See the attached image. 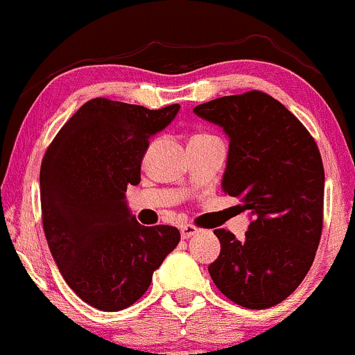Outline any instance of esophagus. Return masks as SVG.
I'll return each instance as SVG.
<instances>
[{"instance_id":"1","label":"esophagus","mask_w":355,"mask_h":355,"mask_svg":"<svg viewBox=\"0 0 355 355\" xmlns=\"http://www.w3.org/2000/svg\"><path fill=\"white\" fill-rule=\"evenodd\" d=\"M197 232H198L197 225H193V224H182L180 225V234L184 239H189V237L196 236Z\"/></svg>"}]
</instances>
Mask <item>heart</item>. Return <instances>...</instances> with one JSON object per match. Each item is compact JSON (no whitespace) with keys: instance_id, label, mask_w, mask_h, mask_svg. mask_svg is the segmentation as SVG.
I'll return each instance as SVG.
<instances>
[{"instance_id":"obj_1","label":"heart","mask_w":355,"mask_h":355,"mask_svg":"<svg viewBox=\"0 0 355 355\" xmlns=\"http://www.w3.org/2000/svg\"><path fill=\"white\" fill-rule=\"evenodd\" d=\"M204 136H210V135H196L193 138H204Z\"/></svg>"}]
</instances>
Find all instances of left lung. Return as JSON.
Returning a JSON list of instances; mask_svg holds the SVG:
<instances>
[{
	"label": "left lung",
	"mask_w": 355,
	"mask_h": 355,
	"mask_svg": "<svg viewBox=\"0 0 355 355\" xmlns=\"http://www.w3.org/2000/svg\"><path fill=\"white\" fill-rule=\"evenodd\" d=\"M224 128L229 157L222 190L252 222L243 241L216 229L220 254L210 278L229 300L251 310L290 297L315 259L323 227L325 173L313 136L266 92L224 96L193 107Z\"/></svg>",
	"instance_id": "8db88e82"
}]
</instances>
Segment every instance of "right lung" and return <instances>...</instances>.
Returning a JSON list of instances; mask_svg holds the SVG:
<instances>
[{"instance_id":"right-lung-1","label":"right lung","mask_w":355,"mask_h":355,"mask_svg":"<svg viewBox=\"0 0 355 355\" xmlns=\"http://www.w3.org/2000/svg\"><path fill=\"white\" fill-rule=\"evenodd\" d=\"M178 109L96 97L60 128L42 159V222L50 252L65 283L97 310L138 302L180 241L173 225L139 224L124 202L128 185L141 180L150 138Z\"/></svg>"}]
</instances>
